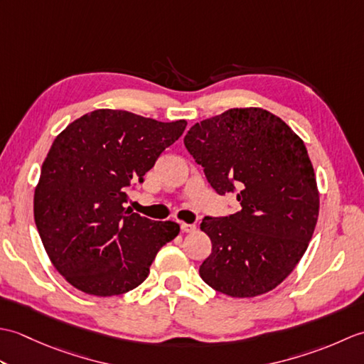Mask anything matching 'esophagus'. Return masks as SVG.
Wrapping results in <instances>:
<instances>
[{"mask_svg":"<svg viewBox=\"0 0 364 364\" xmlns=\"http://www.w3.org/2000/svg\"><path fill=\"white\" fill-rule=\"evenodd\" d=\"M180 228H181L183 233H192V231H196L197 227L194 225V223H181Z\"/></svg>","mask_w":364,"mask_h":364,"instance_id":"1","label":"esophagus"}]
</instances>
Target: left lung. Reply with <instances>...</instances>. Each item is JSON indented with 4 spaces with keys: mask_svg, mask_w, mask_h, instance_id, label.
<instances>
[{
    "mask_svg": "<svg viewBox=\"0 0 364 364\" xmlns=\"http://www.w3.org/2000/svg\"><path fill=\"white\" fill-rule=\"evenodd\" d=\"M184 145L218 194L237 191L241 211L205 218L213 249L200 277L230 297L275 289L306 252L319 215V191L304 141L261 107H233L202 120Z\"/></svg>",
    "mask_w": 364,
    "mask_h": 364,
    "instance_id": "1",
    "label": "left lung"
}]
</instances>
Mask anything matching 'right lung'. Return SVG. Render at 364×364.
<instances>
[{
  "mask_svg": "<svg viewBox=\"0 0 364 364\" xmlns=\"http://www.w3.org/2000/svg\"><path fill=\"white\" fill-rule=\"evenodd\" d=\"M186 120L97 109L54 139L34 191V220L53 266L73 288L112 297L137 288L180 233L127 210V189L181 137Z\"/></svg>",
  "mask_w": 364,
  "mask_h": 364,
  "instance_id": "1",
  "label": "right lung"
}]
</instances>
